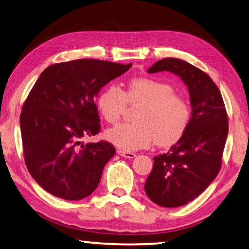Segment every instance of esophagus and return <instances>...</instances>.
Returning <instances> with one entry per match:
<instances>
[{"label": "esophagus", "instance_id": "34e87169", "mask_svg": "<svg viewBox=\"0 0 249 249\" xmlns=\"http://www.w3.org/2000/svg\"><path fill=\"white\" fill-rule=\"evenodd\" d=\"M118 154H119L121 157H124V158H129V159L135 158V157L137 156L136 154H133V152L124 151V150H118Z\"/></svg>", "mask_w": 249, "mask_h": 249}]
</instances>
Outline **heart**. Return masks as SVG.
Returning <instances> with one entry per match:
<instances>
[{"instance_id": "obj_1", "label": "heart", "mask_w": 249, "mask_h": 249, "mask_svg": "<svg viewBox=\"0 0 249 249\" xmlns=\"http://www.w3.org/2000/svg\"><path fill=\"white\" fill-rule=\"evenodd\" d=\"M133 103H143L138 124H122L108 130L107 138L124 151L147 148L156 140L161 147L173 146L181 139L190 122V108L174 87L154 78H135L125 90L109 86L98 97V109L107 122L116 124Z\"/></svg>"}]
</instances>
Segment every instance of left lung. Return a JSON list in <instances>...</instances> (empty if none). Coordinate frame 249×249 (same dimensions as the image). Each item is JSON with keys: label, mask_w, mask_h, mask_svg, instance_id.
Masks as SVG:
<instances>
[{"label": "left lung", "mask_w": 249, "mask_h": 249, "mask_svg": "<svg viewBox=\"0 0 249 249\" xmlns=\"http://www.w3.org/2000/svg\"><path fill=\"white\" fill-rule=\"evenodd\" d=\"M169 71L188 87L193 108L188 129L166 154L156 156L144 183L147 196L161 207H179L199 196L217 177L228 135V117L212 78L186 61H157L149 73Z\"/></svg>", "instance_id": "left-lung-1"}]
</instances>
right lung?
<instances>
[{"label": "right lung", "instance_id": "add662e5", "mask_svg": "<svg viewBox=\"0 0 249 249\" xmlns=\"http://www.w3.org/2000/svg\"><path fill=\"white\" fill-rule=\"evenodd\" d=\"M131 66L97 59L55 63L30 91L20 116L23 155L34 180L53 196L80 200L98 187L116 149L105 140L81 141L100 131L94 97Z\"/></svg>", "mask_w": 249, "mask_h": 249}]
</instances>
